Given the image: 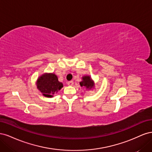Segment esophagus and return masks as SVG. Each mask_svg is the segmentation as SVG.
<instances>
[{
    "label": "esophagus",
    "instance_id": "1",
    "mask_svg": "<svg viewBox=\"0 0 152 152\" xmlns=\"http://www.w3.org/2000/svg\"><path fill=\"white\" fill-rule=\"evenodd\" d=\"M67 84H68V86H73V81H72V80L68 81V82H67Z\"/></svg>",
    "mask_w": 152,
    "mask_h": 152
}]
</instances>
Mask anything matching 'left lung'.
Instances as JSON below:
<instances>
[{
  "mask_svg": "<svg viewBox=\"0 0 152 152\" xmlns=\"http://www.w3.org/2000/svg\"><path fill=\"white\" fill-rule=\"evenodd\" d=\"M82 80L80 82L81 87H85L87 90H91L94 88V82L90 76L86 75L82 77Z\"/></svg>",
  "mask_w": 152,
  "mask_h": 152,
  "instance_id": "left-lung-1",
  "label": "left lung"
}]
</instances>
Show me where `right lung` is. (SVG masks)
<instances>
[{"label": "right lung", "instance_id": "right-lung-1", "mask_svg": "<svg viewBox=\"0 0 152 152\" xmlns=\"http://www.w3.org/2000/svg\"><path fill=\"white\" fill-rule=\"evenodd\" d=\"M37 89L45 97L52 98L63 87L58 81V77L53 73H45L40 76L36 82Z\"/></svg>", "mask_w": 152, "mask_h": 152}]
</instances>
